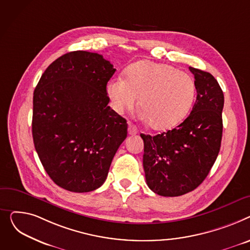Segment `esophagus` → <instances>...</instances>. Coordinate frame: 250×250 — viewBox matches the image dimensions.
I'll return each instance as SVG.
<instances>
[{"instance_id": "34e87169", "label": "esophagus", "mask_w": 250, "mask_h": 250, "mask_svg": "<svg viewBox=\"0 0 250 250\" xmlns=\"http://www.w3.org/2000/svg\"><path fill=\"white\" fill-rule=\"evenodd\" d=\"M128 133L130 135H135L138 133V128L136 125L134 124H131L129 123V126H128Z\"/></svg>"}]
</instances>
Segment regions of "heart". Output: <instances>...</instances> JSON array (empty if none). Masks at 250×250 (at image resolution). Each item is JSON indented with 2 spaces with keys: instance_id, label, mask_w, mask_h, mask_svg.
<instances>
[{
  "instance_id": "heart-1",
  "label": "heart",
  "mask_w": 250,
  "mask_h": 250,
  "mask_svg": "<svg viewBox=\"0 0 250 250\" xmlns=\"http://www.w3.org/2000/svg\"><path fill=\"white\" fill-rule=\"evenodd\" d=\"M107 94L112 108L123 113L137 106L155 130L177 126L188 114L196 97L194 78L166 63L143 61L132 64L125 80L109 82Z\"/></svg>"
}]
</instances>
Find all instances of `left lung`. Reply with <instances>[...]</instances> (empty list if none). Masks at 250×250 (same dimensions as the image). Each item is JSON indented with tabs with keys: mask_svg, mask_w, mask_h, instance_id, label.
I'll list each match as a JSON object with an SVG mask.
<instances>
[{
	"mask_svg": "<svg viewBox=\"0 0 250 250\" xmlns=\"http://www.w3.org/2000/svg\"><path fill=\"white\" fill-rule=\"evenodd\" d=\"M188 69L195 77L197 99L188 118L161 134H140L146 184L164 197L182 196L198 188L221 146L223 92L211 73L192 66Z\"/></svg>",
	"mask_w": 250,
	"mask_h": 250,
	"instance_id": "8db88e82",
	"label": "left lung"
}]
</instances>
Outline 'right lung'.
I'll return each instance as SVG.
<instances>
[{
    "label": "right lung",
    "mask_w": 250,
    "mask_h": 250,
    "mask_svg": "<svg viewBox=\"0 0 250 250\" xmlns=\"http://www.w3.org/2000/svg\"><path fill=\"white\" fill-rule=\"evenodd\" d=\"M116 69L103 55L71 51L43 72L33 95L32 135L50 179L73 193L100 188L127 137L126 120L108 104Z\"/></svg>",
    "instance_id": "right-lung-1"
}]
</instances>
